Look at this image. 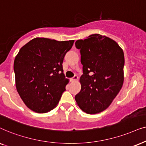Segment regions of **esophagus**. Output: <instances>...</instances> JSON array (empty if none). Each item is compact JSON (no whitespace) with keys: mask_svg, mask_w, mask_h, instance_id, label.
<instances>
[{"mask_svg":"<svg viewBox=\"0 0 146 146\" xmlns=\"http://www.w3.org/2000/svg\"><path fill=\"white\" fill-rule=\"evenodd\" d=\"M77 79H78V76H77V75H75V76L73 77V78L71 79V82H73V81H77Z\"/></svg>","mask_w":146,"mask_h":146,"instance_id":"obj_1","label":"esophagus"}]
</instances>
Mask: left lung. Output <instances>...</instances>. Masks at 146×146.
Segmentation results:
<instances>
[{
    "label": "left lung",
    "instance_id": "left-lung-1",
    "mask_svg": "<svg viewBox=\"0 0 146 146\" xmlns=\"http://www.w3.org/2000/svg\"><path fill=\"white\" fill-rule=\"evenodd\" d=\"M83 74L81 88L75 96L77 105L88 114H96L110 106L124 80V54L115 40L100 34L77 40Z\"/></svg>",
    "mask_w": 146,
    "mask_h": 146
}]
</instances>
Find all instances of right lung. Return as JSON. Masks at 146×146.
<instances>
[{"instance_id":"obj_1","label":"right lung","mask_w":146,"mask_h":146,"mask_svg":"<svg viewBox=\"0 0 146 146\" xmlns=\"http://www.w3.org/2000/svg\"><path fill=\"white\" fill-rule=\"evenodd\" d=\"M73 42L36 37L21 48L14 61L15 85L31 110L43 113L57 106L69 82L62 64Z\"/></svg>"}]
</instances>
